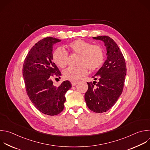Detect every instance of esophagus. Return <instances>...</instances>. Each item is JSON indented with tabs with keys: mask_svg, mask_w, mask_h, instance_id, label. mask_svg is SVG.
<instances>
[{
	"mask_svg": "<svg viewBox=\"0 0 150 150\" xmlns=\"http://www.w3.org/2000/svg\"><path fill=\"white\" fill-rule=\"evenodd\" d=\"M77 83H78V81H72V82H71V83H72V86L76 85L77 84Z\"/></svg>",
	"mask_w": 150,
	"mask_h": 150,
	"instance_id": "1",
	"label": "esophagus"
}]
</instances>
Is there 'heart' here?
<instances>
[{
  "mask_svg": "<svg viewBox=\"0 0 150 150\" xmlns=\"http://www.w3.org/2000/svg\"><path fill=\"white\" fill-rule=\"evenodd\" d=\"M68 51L72 54L79 55L76 67L69 68L64 72L65 79L75 81L88 74V69L92 72L100 67L104 59L103 49L98 45H92L82 39H77L68 46ZM55 64L61 68H65L68 64V54L61 47L56 49L52 54Z\"/></svg>",
  "mask_w": 150,
  "mask_h": 150,
  "instance_id": "1",
  "label": "heart"
}]
</instances>
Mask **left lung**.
<instances>
[{"mask_svg": "<svg viewBox=\"0 0 150 150\" xmlns=\"http://www.w3.org/2000/svg\"><path fill=\"white\" fill-rule=\"evenodd\" d=\"M93 39L104 42L107 58L92 76L98 82H87L88 89L85 94V99L89 109L96 113H103L111 108L121 95L127 68L124 56L112 38L99 36Z\"/></svg>", "mask_w": 150, "mask_h": 150, "instance_id": "obj_1", "label": "left lung"}]
</instances>
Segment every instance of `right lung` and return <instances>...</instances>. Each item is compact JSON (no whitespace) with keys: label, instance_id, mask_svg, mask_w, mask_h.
<instances>
[{"label":"right lung","instance_id":"obj_1","mask_svg":"<svg viewBox=\"0 0 150 150\" xmlns=\"http://www.w3.org/2000/svg\"><path fill=\"white\" fill-rule=\"evenodd\" d=\"M61 40L47 37L38 42L30 50L23 65V76L27 94L34 106L47 115H56L64 108L65 93L71 88L69 81L58 86L52 78L61 73L53 62V46Z\"/></svg>","mask_w":150,"mask_h":150}]
</instances>
